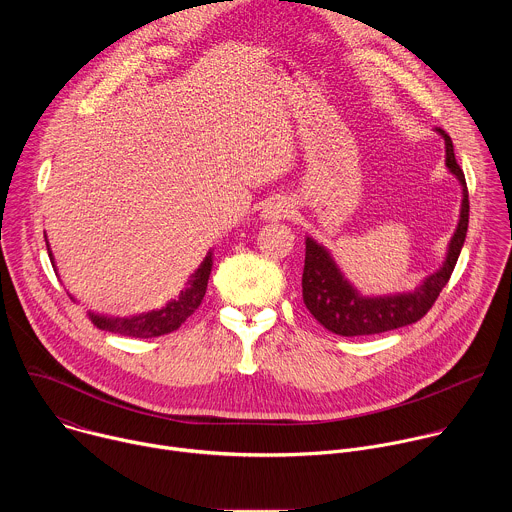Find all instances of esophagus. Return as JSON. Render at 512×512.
Instances as JSON below:
<instances>
[{
    "label": "esophagus",
    "instance_id": "esophagus-1",
    "mask_svg": "<svg viewBox=\"0 0 512 512\" xmlns=\"http://www.w3.org/2000/svg\"><path fill=\"white\" fill-rule=\"evenodd\" d=\"M291 208H294V204L287 198H273L265 204L261 216L265 221H281V218H287L291 214Z\"/></svg>",
    "mask_w": 512,
    "mask_h": 512
}]
</instances>
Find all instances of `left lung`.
<instances>
[{"label":"left lung","mask_w":512,"mask_h":512,"mask_svg":"<svg viewBox=\"0 0 512 512\" xmlns=\"http://www.w3.org/2000/svg\"><path fill=\"white\" fill-rule=\"evenodd\" d=\"M446 141V166L462 186L460 221L454 237L448 243L446 261L435 273L427 275L413 291L391 296H362L360 291L342 275L330 251L306 237V263L302 275L304 304L310 314L330 332L340 336L381 334L421 320L440 291L450 281L468 231V188L462 168L456 162L454 145L444 129H435Z\"/></svg>","instance_id":"left-lung-1"}]
</instances>
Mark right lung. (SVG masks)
Listing matches in <instances>:
<instances>
[{
    "label": "right lung",
    "instance_id": "obj_1",
    "mask_svg": "<svg viewBox=\"0 0 512 512\" xmlns=\"http://www.w3.org/2000/svg\"><path fill=\"white\" fill-rule=\"evenodd\" d=\"M46 239V233H44ZM46 247H48V255L52 261V267L56 271L54 265V257L46 239ZM210 269H212V251L206 253L204 261L198 265V269L190 275L188 279V287L184 291H180V296L176 300H170L164 308L160 310H152V312H143V314H135V316H125V318H115V316H105V314H95L89 312V320L105 332H113L119 336H131V338H154V336H162L168 332L178 330L188 316H192L204 294H206V285H208V277H210Z\"/></svg>",
    "mask_w": 512,
    "mask_h": 512
}]
</instances>
